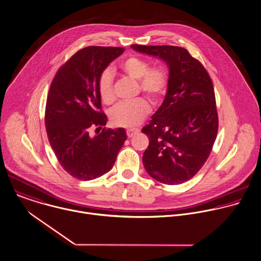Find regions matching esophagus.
<instances>
[{"label":"esophagus","instance_id":"esophagus-1","mask_svg":"<svg viewBox=\"0 0 261 261\" xmlns=\"http://www.w3.org/2000/svg\"><path fill=\"white\" fill-rule=\"evenodd\" d=\"M139 132V129L137 128H130V129H127L126 133H127V136L130 138V137H133L134 135H136L137 133Z\"/></svg>","mask_w":261,"mask_h":261}]
</instances>
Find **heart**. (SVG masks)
<instances>
[{"label": "heart", "mask_w": 261, "mask_h": 261, "mask_svg": "<svg viewBox=\"0 0 261 261\" xmlns=\"http://www.w3.org/2000/svg\"><path fill=\"white\" fill-rule=\"evenodd\" d=\"M120 69L127 77L138 83V89L152 102H158L166 92L168 77L161 68L149 69L144 60L129 57L122 61ZM113 74L110 69L105 70L98 80L99 95L105 103H111L115 99L113 89ZM149 113V105L143 98H137L131 102H120L110 112L112 123L119 127H133Z\"/></svg>", "instance_id": "1"}]
</instances>
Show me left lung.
Segmentation results:
<instances>
[{
    "label": "left lung",
    "mask_w": 261,
    "mask_h": 261,
    "mask_svg": "<svg viewBox=\"0 0 261 261\" xmlns=\"http://www.w3.org/2000/svg\"><path fill=\"white\" fill-rule=\"evenodd\" d=\"M131 47L163 60L169 68L165 99L141 130L149 140L142 156L144 169L161 183H184L202 168L217 138L219 119L212 79L201 63L181 46Z\"/></svg>",
    "instance_id": "left-lung-1"
}]
</instances>
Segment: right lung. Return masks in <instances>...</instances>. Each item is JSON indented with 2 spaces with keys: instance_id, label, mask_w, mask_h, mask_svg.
Instances as JSON below:
<instances>
[{
  "instance_id": "right-lung-1",
  "label": "right lung",
  "mask_w": 261,
  "mask_h": 261,
  "mask_svg": "<svg viewBox=\"0 0 261 261\" xmlns=\"http://www.w3.org/2000/svg\"><path fill=\"white\" fill-rule=\"evenodd\" d=\"M124 47L87 46L74 54L57 72L47 95L45 128L51 149L72 177L89 181L113 168L127 139L124 128L89 135L90 127L107 124L100 112L98 80Z\"/></svg>"
}]
</instances>
